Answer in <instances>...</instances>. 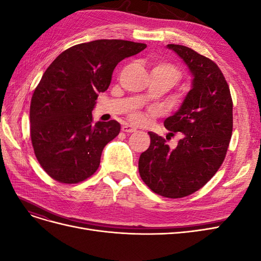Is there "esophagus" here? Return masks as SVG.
Masks as SVG:
<instances>
[{"mask_svg": "<svg viewBox=\"0 0 261 261\" xmlns=\"http://www.w3.org/2000/svg\"><path fill=\"white\" fill-rule=\"evenodd\" d=\"M122 130L125 133H133V132H136V128L133 127V126L129 124H125L122 126Z\"/></svg>", "mask_w": 261, "mask_h": 261, "instance_id": "1", "label": "esophagus"}]
</instances>
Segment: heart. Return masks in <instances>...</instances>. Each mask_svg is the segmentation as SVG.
<instances>
[{
    "label": "heart",
    "mask_w": 261,
    "mask_h": 261,
    "mask_svg": "<svg viewBox=\"0 0 261 261\" xmlns=\"http://www.w3.org/2000/svg\"><path fill=\"white\" fill-rule=\"evenodd\" d=\"M151 75L163 78V80H165L170 84V87L176 84L180 77L179 70L174 65L169 64V63H156V64H154L151 68ZM130 118L134 122L138 124L145 123L146 121L145 115L139 112L133 113L130 115Z\"/></svg>",
    "instance_id": "b5f03b06"
}]
</instances>
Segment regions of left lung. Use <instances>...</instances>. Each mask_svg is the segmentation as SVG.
I'll list each match as a JSON object with an SVG mask.
<instances>
[{
  "label": "left lung",
  "instance_id": "obj_1",
  "mask_svg": "<svg viewBox=\"0 0 261 261\" xmlns=\"http://www.w3.org/2000/svg\"><path fill=\"white\" fill-rule=\"evenodd\" d=\"M193 76L177 111L165 118L169 135L179 133L175 148L149 132L150 146L139 156L141 179L158 195L181 198L200 189L223 163L233 129V102L225 78L215 62L179 44H168Z\"/></svg>",
  "mask_w": 261,
  "mask_h": 261
}]
</instances>
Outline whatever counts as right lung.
I'll use <instances>...</instances> for the list:
<instances>
[{
	"instance_id": "obj_1",
	"label": "right lung",
	"mask_w": 261,
	"mask_h": 261,
	"mask_svg": "<svg viewBox=\"0 0 261 261\" xmlns=\"http://www.w3.org/2000/svg\"><path fill=\"white\" fill-rule=\"evenodd\" d=\"M147 48L126 40H94L62 52L46 68L30 103V136L37 160L55 180L80 183L100 165L118 122L93 123L92 110L115 66Z\"/></svg>"
}]
</instances>
